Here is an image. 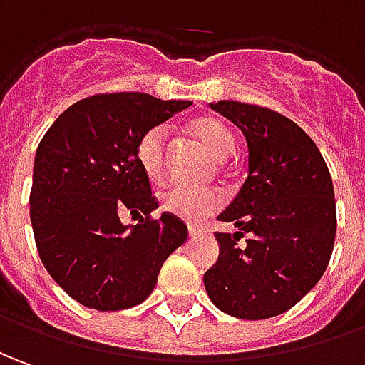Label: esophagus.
<instances>
[{"label": "esophagus", "mask_w": 365, "mask_h": 365, "mask_svg": "<svg viewBox=\"0 0 365 365\" xmlns=\"http://www.w3.org/2000/svg\"><path fill=\"white\" fill-rule=\"evenodd\" d=\"M188 235L195 238V236L202 235V228H200V226H188Z\"/></svg>", "instance_id": "esophagus-1"}]
</instances>
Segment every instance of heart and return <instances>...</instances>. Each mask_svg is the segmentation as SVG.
<instances>
[{"instance_id":"obj_1","label":"heart","mask_w":365,"mask_h":365,"mask_svg":"<svg viewBox=\"0 0 365 365\" xmlns=\"http://www.w3.org/2000/svg\"><path fill=\"white\" fill-rule=\"evenodd\" d=\"M190 130L202 143L208 153L215 158H226L235 150V137L232 130L222 120L215 117H198L190 123ZM167 137L168 129L165 125H155L143 133L137 143V160L143 173L160 182L165 178V163H167ZM222 205V197L215 188L177 187L167 188L160 195V208L168 215L178 216L187 222H202L205 218L216 212Z\"/></svg>"}]
</instances>
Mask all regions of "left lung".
Returning <instances> with one entry per match:
<instances>
[{
	"label": "left lung",
	"mask_w": 365,
	"mask_h": 365,
	"mask_svg": "<svg viewBox=\"0 0 365 365\" xmlns=\"http://www.w3.org/2000/svg\"><path fill=\"white\" fill-rule=\"evenodd\" d=\"M212 109L242 130L248 177L218 216L238 232H216L220 255L205 288L235 318H272L300 302L328 268L336 240L330 170L316 143L280 113L238 101Z\"/></svg>",
	"instance_id": "obj_1"
}]
</instances>
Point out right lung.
Wrapping results in <instances>:
<instances>
[{
  "label": "right lung",
  "mask_w": 365,
  "mask_h": 365,
  "mask_svg": "<svg viewBox=\"0 0 365 365\" xmlns=\"http://www.w3.org/2000/svg\"><path fill=\"white\" fill-rule=\"evenodd\" d=\"M190 105L99 93L63 110L39 143L29 195L35 245L53 280L83 306L113 312L147 300L163 262L187 242L178 216H150L158 202L137 143ZM125 210L139 225L120 222Z\"/></svg>",
  "instance_id": "add662e5"
}]
</instances>
